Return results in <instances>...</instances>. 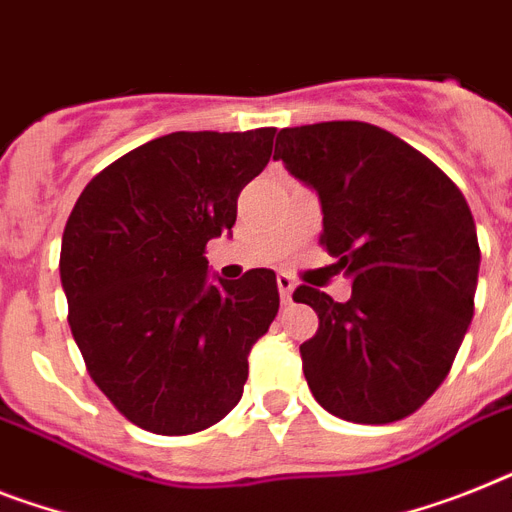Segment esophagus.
Here are the masks:
<instances>
[{
    "label": "esophagus",
    "instance_id": "esophagus-1",
    "mask_svg": "<svg viewBox=\"0 0 512 512\" xmlns=\"http://www.w3.org/2000/svg\"><path fill=\"white\" fill-rule=\"evenodd\" d=\"M277 287H280V295H282V303H290V295H293V277L290 274H277Z\"/></svg>",
    "mask_w": 512,
    "mask_h": 512
}]
</instances>
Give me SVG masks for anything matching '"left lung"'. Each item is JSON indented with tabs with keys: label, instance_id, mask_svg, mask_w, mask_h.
I'll return each mask as SVG.
<instances>
[{
	"label": "left lung",
	"instance_id": "1",
	"mask_svg": "<svg viewBox=\"0 0 512 512\" xmlns=\"http://www.w3.org/2000/svg\"><path fill=\"white\" fill-rule=\"evenodd\" d=\"M274 159L322 201V243L353 280L335 303L301 285L319 314L301 345L316 403L353 424L411 416L445 382L474 316L479 240L458 185L398 135L337 120L285 128Z\"/></svg>",
	"mask_w": 512,
	"mask_h": 512
}]
</instances>
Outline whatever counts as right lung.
Returning <instances> with one entry per match:
<instances>
[{
  "label": "right lung",
  "instance_id": "right-lung-1",
  "mask_svg": "<svg viewBox=\"0 0 512 512\" xmlns=\"http://www.w3.org/2000/svg\"><path fill=\"white\" fill-rule=\"evenodd\" d=\"M277 128L170 133L128 151L67 217L59 277L86 369L146 432L209 429L238 405L248 353L280 308L272 269L209 282L206 243L232 230L240 190Z\"/></svg>",
  "mask_w": 512,
  "mask_h": 512
}]
</instances>
